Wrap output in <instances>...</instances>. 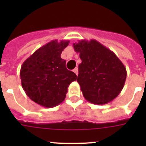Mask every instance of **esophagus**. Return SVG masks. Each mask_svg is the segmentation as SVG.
Returning <instances> with one entry per match:
<instances>
[{"mask_svg":"<svg viewBox=\"0 0 146 146\" xmlns=\"http://www.w3.org/2000/svg\"><path fill=\"white\" fill-rule=\"evenodd\" d=\"M73 72H74V73H75V74H77V75H78V68H77V67L74 68V70H73Z\"/></svg>","mask_w":146,"mask_h":146,"instance_id":"esophagus-1","label":"esophagus"}]
</instances>
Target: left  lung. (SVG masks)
<instances>
[{"mask_svg": "<svg viewBox=\"0 0 146 146\" xmlns=\"http://www.w3.org/2000/svg\"><path fill=\"white\" fill-rule=\"evenodd\" d=\"M80 53L77 82L83 96L95 104H108L122 91L126 70L116 55L96 40L83 39L73 44Z\"/></svg>", "mask_w": 146, "mask_h": 146, "instance_id": "left-lung-1", "label": "left lung"}]
</instances>
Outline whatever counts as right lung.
<instances>
[{"mask_svg":"<svg viewBox=\"0 0 146 146\" xmlns=\"http://www.w3.org/2000/svg\"><path fill=\"white\" fill-rule=\"evenodd\" d=\"M69 40H52L36 50L24 61L20 69L22 86L32 101L44 108L60 104L66 96L68 87L77 75L66 67L60 58Z\"/></svg>","mask_w":146,"mask_h":146,"instance_id":"1","label":"right lung"}]
</instances>
